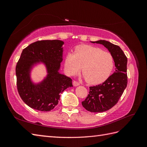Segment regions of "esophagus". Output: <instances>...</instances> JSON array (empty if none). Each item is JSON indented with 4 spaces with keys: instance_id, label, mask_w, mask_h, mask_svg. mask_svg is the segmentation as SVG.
I'll list each match as a JSON object with an SVG mask.
<instances>
[{
    "instance_id": "obj_1",
    "label": "esophagus",
    "mask_w": 147,
    "mask_h": 147,
    "mask_svg": "<svg viewBox=\"0 0 147 147\" xmlns=\"http://www.w3.org/2000/svg\"><path fill=\"white\" fill-rule=\"evenodd\" d=\"M73 85L74 86H78L80 85V83L78 82H76V81H74L73 82Z\"/></svg>"
}]
</instances>
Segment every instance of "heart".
I'll return each mask as SVG.
<instances>
[{"instance_id": "1", "label": "heart", "mask_w": 147, "mask_h": 147, "mask_svg": "<svg viewBox=\"0 0 147 147\" xmlns=\"http://www.w3.org/2000/svg\"><path fill=\"white\" fill-rule=\"evenodd\" d=\"M113 67V57L110 53L89 45L77 46L74 54L69 53L64 61L67 74L73 76L81 69L83 77L90 84H98L107 80Z\"/></svg>"}]
</instances>
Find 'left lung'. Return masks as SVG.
Masks as SVG:
<instances>
[{
    "mask_svg": "<svg viewBox=\"0 0 147 147\" xmlns=\"http://www.w3.org/2000/svg\"><path fill=\"white\" fill-rule=\"evenodd\" d=\"M91 42L101 44L107 48L113 57L115 71L102 84L90 87L89 94L82 104L91 112H103L116 105L127 86V59L118 45L102 40Z\"/></svg>",
    "mask_w": 147,
    "mask_h": 147,
    "instance_id": "left-lung-1",
    "label": "left lung"
}]
</instances>
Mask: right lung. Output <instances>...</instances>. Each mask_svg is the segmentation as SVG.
Listing matches in <instances>:
<instances>
[{
	"label": "right lung",
	"instance_id": "right-lung-1",
	"mask_svg": "<svg viewBox=\"0 0 147 147\" xmlns=\"http://www.w3.org/2000/svg\"><path fill=\"white\" fill-rule=\"evenodd\" d=\"M64 42L59 40L35 42L24 48L16 67V84L22 100L30 108L43 112L53 110L61 94L72 87V80L59 73ZM46 67L47 76L38 83L31 79L30 73L37 64Z\"/></svg>",
	"mask_w": 147,
	"mask_h": 147
}]
</instances>
